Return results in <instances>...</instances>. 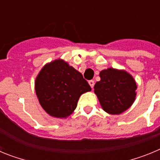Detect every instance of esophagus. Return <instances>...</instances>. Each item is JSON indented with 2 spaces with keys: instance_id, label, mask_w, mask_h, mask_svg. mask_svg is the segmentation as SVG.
Instances as JSON below:
<instances>
[{
  "instance_id": "34e87169",
  "label": "esophagus",
  "mask_w": 160,
  "mask_h": 160,
  "mask_svg": "<svg viewBox=\"0 0 160 160\" xmlns=\"http://www.w3.org/2000/svg\"><path fill=\"white\" fill-rule=\"evenodd\" d=\"M89 84H90V87H91V88H93V87H94V80H90V81H89Z\"/></svg>"
}]
</instances>
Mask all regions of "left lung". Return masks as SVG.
I'll use <instances>...</instances> for the list:
<instances>
[{
	"label": "left lung",
	"mask_w": 160,
	"mask_h": 160,
	"mask_svg": "<svg viewBox=\"0 0 160 160\" xmlns=\"http://www.w3.org/2000/svg\"><path fill=\"white\" fill-rule=\"evenodd\" d=\"M101 80L94 85V93L104 111L119 114L127 111L135 99L137 85L125 70L108 68L100 72Z\"/></svg>",
	"instance_id": "1"
}]
</instances>
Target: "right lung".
Segmentation results:
<instances>
[{"label":"right lung","instance_id":"1","mask_svg":"<svg viewBox=\"0 0 160 160\" xmlns=\"http://www.w3.org/2000/svg\"><path fill=\"white\" fill-rule=\"evenodd\" d=\"M90 90L82 74L62 59L46 64L35 80V91L41 106L55 118L70 115L80 96Z\"/></svg>","mask_w":160,"mask_h":160}]
</instances>
